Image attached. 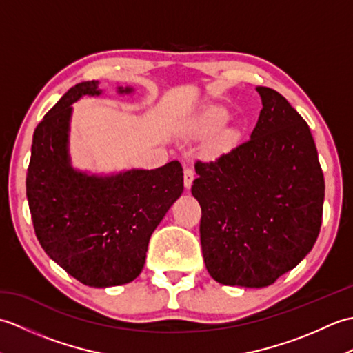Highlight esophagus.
Segmentation results:
<instances>
[{
    "instance_id": "34e87169",
    "label": "esophagus",
    "mask_w": 353,
    "mask_h": 353,
    "mask_svg": "<svg viewBox=\"0 0 353 353\" xmlns=\"http://www.w3.org/2000/svg\"><path fill=\"white\" fill-rule=\"evenodd\" d=\"M194 176H196V172H194V170L191 167H186L185 171H183V185H185L186 190H190L191 186H192Z\"/></svg>"
}]
</instances>
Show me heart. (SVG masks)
<instances>
[{
    "label": "heart",
    "mask_w": 353,
    "mask_h": 353,
    "mask_svg": "<svg viewBox=\"0 0 353 353\" xmlns=\"http://www.w3.org/2000/svg\"><path fill=\"white\" fill-rule=\"evenodd\" d=\"M230 114L226 108L220 104H212L208 106L200 114L192 119L190 124V132L197 138L212 137V134L221 132L229 123Z\"/></svg>",
    "instance_id": "heart-1"
}]
</instances>
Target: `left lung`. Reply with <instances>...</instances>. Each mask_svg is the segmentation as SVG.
I'll return each mask as SVG.
<instances>
[{
  "label": "left lung",
  "instance_id": "left-lung-1",
  "mask_svg": "<svg viewBox=\"0 0 353 353\" xmlns=\"http://www.w3.org/2000/svg\"><path fill=\"white\" fill-rule=\"evenodd\" d=\"M256 91L262 109L250 139L215 161H197L191 188L209 274L245 288L268 287L311 252L325 200L308 124L279 92Z\"/></svg>",
  "mask_w": 353,
  "mask_h": 353
}]
</instances>
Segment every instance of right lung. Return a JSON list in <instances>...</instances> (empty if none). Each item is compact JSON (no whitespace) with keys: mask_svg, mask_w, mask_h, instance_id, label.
<instances>
[{"mask_svg":"<svg viewBox=\"0 0 353 353\" xmlns=\"http://www.w3.org/2000/svg\"><path fill=\"white\" fill-rule=\"evenodd\" d=\"M118 94L133 88L118 86ZM99 81L72 86L33 133L27 199L36 236L48 256L81 283L117 287L137 279L150 236L183 192L177 161L156 170L92 174L72 167V104L100 95Z\"/></svg>","mask_w":353,"mask_h":353,"instance_id":"1","label":"right lung"}]
</instances>
